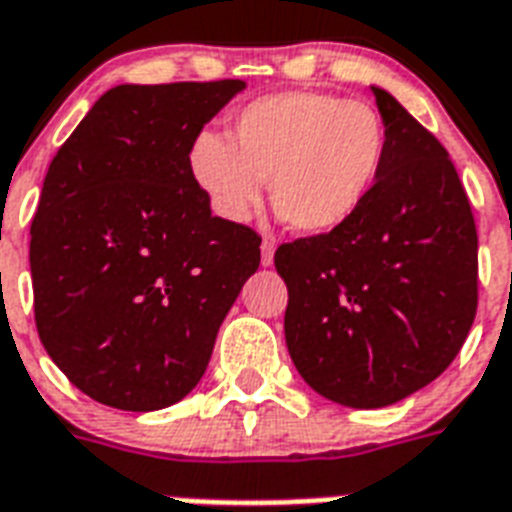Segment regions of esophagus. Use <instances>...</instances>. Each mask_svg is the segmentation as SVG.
I'll return each instance as SVG.
<instances>
[{
    "label": "esophagus",
    "mask_w": 512,
    "mask_h": 512,
    "mask_svg": "<svg viewBox=\"0 0 512 512\" xmlns=\"http://www.w3.org/2000/svg\"><path fill=\"white\" fill-rule=\"evenodd\" d=\"M272 261H275V243L269 237H264V243H261V264L272 267Z\"/></svg>",
    "instance_id": "obj_1"
}]
</instances>
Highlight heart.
Returning a JSON list of instances; mask_svg holds the SVG:
<instances>
[{
	"mask_svg": "<svg viewBox=\"0 0 512 512\" xmlns=\"http://www.w3.org/2000/svg\"><path fill=\"white\" fill-rule=\"evenodd\" d=\"M387 160V128L368 104L318 90L264 95L237 112L232 141L202 130L189 173L211 208L248 221L269 200L301 235L344 227L366 205Z\"/></svg>",
	"mask_w": 512,
	"mask_h": 512,
	"instance_id": "1",
	"label": "heart"
}]
</instances>
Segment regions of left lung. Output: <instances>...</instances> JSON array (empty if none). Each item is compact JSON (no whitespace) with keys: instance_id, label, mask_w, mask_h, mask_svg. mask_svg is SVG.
<instances>
[{"instance_id":"obj_1","label":"left lung","mask_w":512,"mask_h":512,"mask_svg":"<svg viewBox=\"0 0 512 512\" xmlns=\"http://www.w3.org/2000/svg\"><path fill=\"white\" fill-rule=\"evenodd\" d=\"M387 160L344 227L275 251L285 344L301 379L350 408H384L457 358L478 307V235L449 152L382 87Z\"/></svg>"}]
</instances>
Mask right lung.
I'll return each mask as SVG.
<instances>
[{
    "label": "right lung",
    "instance_id": "obj_1",
    "mask_svg": "<svg viewBox=\"0 0 512 512\" xmlns=\"http://www.w3.org/2000/svg\"><path fill=\"white\" fill-rule=\"evenodd\" d=\"M243 90V79L117 85L47 168L29 251L37 331L104 406L186 398L259 269L261 237L213 216L189 173L194 136Z\"/></svg>",
    "mask_w": 512,
    "mask_h": 512
}]
</instances>
